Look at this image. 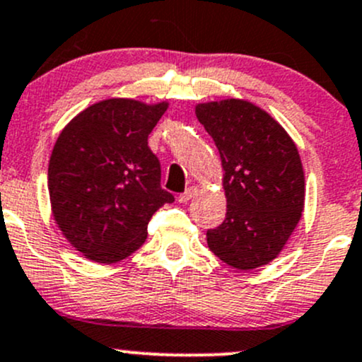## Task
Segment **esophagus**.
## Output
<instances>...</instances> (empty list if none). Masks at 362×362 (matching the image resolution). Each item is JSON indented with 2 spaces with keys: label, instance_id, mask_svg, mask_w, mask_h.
I'll list each match as a JSON object with an SVG mask.
<instances>
[{
  "label": "esophagus",
  "instance_id": "obj_1",
  "mask_svg": "<svg viewBox=\"0 0 362 362\" xmlns=\"http://www.w3.org/2000/svg\"><path fill=\"white\" fill-rule=\"evenodd\" d=\"M196 192H197L196 187H189L184 194H180V196H178V202H187V201H190L194 196H196Z\"/></svg>",
  "mask_w": 362,
  "mask_h": 362
}]
</instances>
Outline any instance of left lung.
I'll return each mask as SVG.
<instances>
[{"label":"left lung","mask_w":362,"mask_h":362,"mask_svg":"<svg viewBox=\"0 0 362 362\" xmlns=\"http://www.w3.org/2000/svg\"><path fill=\"white\" fill-rule=\"evenodd\" d=\"M223 166L226 214L208 230L209 249L237 269L268 264L284 249L304 208L299 151L284 127L242 99L196 106Z\"/></svg>","instance_id":"left-lung-1"}]
</instances>
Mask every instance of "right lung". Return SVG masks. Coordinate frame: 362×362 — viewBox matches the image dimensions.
<instances>
[{
  "label": "right lung",
  "mask_w": 362,
  "mask_h": 362,
  "mask_svg": "<svg viewBox=\"0 0 362 362\" xmlns=\"http://www.w3.org/2000/svg\"><path fill=\"white\" fill-rule=\"evenodd\" d=\"M168 103L105 99L62 130L47 168L51 209L66 240L89 259L117 263L144 244L148 223L173 194L148 137Z\"/></svg>",
  "instance_id": "1"
}]
</instances>
